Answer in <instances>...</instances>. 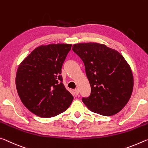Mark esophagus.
Returning a JSON list of instances; mask_svg holds the SVG:
<instances>
[{
  "instance_id": "esophagus-1",
  "label": "esophagus",
  "mask_w": 148,
  "mask_h": 148,
  "mask_svg": "<svg viewBox=\"0 0 148 148\" xmlns=\"http://www.w3.org/2000/svg\"><path fill=\"white\" fill-rule=\"evenodd\" d=\"M74 92H75V93L76 95H78V94H79V89H78V88H76V89H75Z\"/></svg>"
}]
</instances>
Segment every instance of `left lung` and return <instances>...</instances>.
Returning <instances> with one entry per match:
<instances>
[{
  "label": "left lung",
  "mask_w": 148,
  "mask_h": 148,
  "mask_svg": "<svg viewBox=\"0 0 148 148\" xmlns=\"http://www.w3.org/2000/svg\"><path fill=\"white\" fill-rule=\"evenodd\" d=\"M73 51L83 60L91 93L82 101L94 113L104 116L117 113L132 95L134 79L131 68L117 50L96 42L79 43Z\"/></svg>",
  "instance_id": "left-lung-1"
}]
</instances>
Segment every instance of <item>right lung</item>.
<instances>
[{
    "label": "right lung",
    "mask_w": 148,
    "mask_h": 148,
    "mask_svg": "<svg viewBox=\"0 0 148 148\" xmlns=\"http://www.w3.org/2000/svg\"><path fill=\"white\" fill-rule=\"evenodd\" d=\"M72 45L36 48L19 64L16 85L23 105L34 114L49 118L68 108L73 96L63 84L62 67Z\"/></svg>",
    "instance_id": "right-lung-1"
}]
</instances>
